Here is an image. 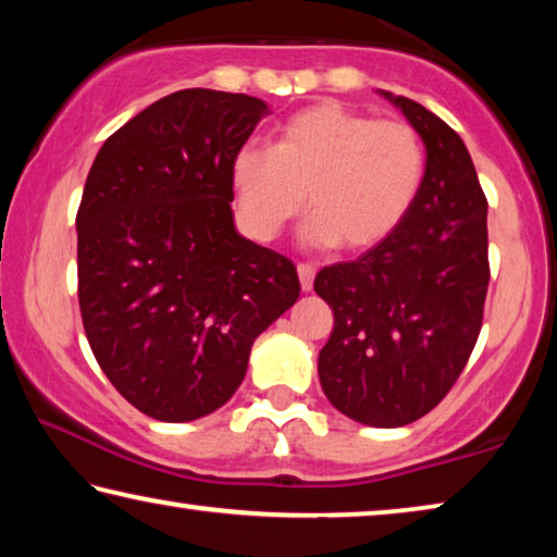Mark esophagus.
Listing matches in <instances>:
<instances>
[{
	"mask_svg": "<svg viewBox=\"0 0 557 557\" xmlns=\"http://www.w3.org/2000/svg\"><path fill=\"white\" fill-rule=\"evenodd\" d=\"M297 275H299L301 292H312V287H314V275H317L314 265H309V262H299V265H297Z\"/></svg>",
	"mask_w": 557,
	"mask_h": 557,
	"instance_id": "1",
	"label": "esophagus"
}]
</instances>
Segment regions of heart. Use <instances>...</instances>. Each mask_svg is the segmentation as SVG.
<instances>
[{"mask_svg": "<svg viewBox=\"0 0 557 557\" xmlns=\"http://www.w3.org/2000/svg\"><path fill=\"white\" fill-rule=\"evenodd\" d=\"M425 145L403 120H373L336 100L280 122L272 147L243 145L231 186L245 233L268 243L305 209L312 248L371 250L400 228L422 191Z\"/></svg>", "mask_w": 557, "mask_h": 557, "instance_id": "obj_1", "label": "heart"}]
</instances>
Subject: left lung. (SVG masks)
Masks as SVG:
<instances>
[{
    "label": "left lung",
    "instance_id": "8db88e82",
    "mask_svg": "<svg viewBox=\"0 0 557 557\" xmlns=\"http://www.w3.org/2000/svg\"><path fill=\"white\" fill-rule=\"evenodd\" d=\"M379 92L418 129L425 184L391 238L317 275V295L334 312L319 381L346 418L403 428L445 398L476 344L488 287L486 199L445 120Z\"/></svg>",
    "mask_w": 557,
    "mask_h": 557
}]
</instances>
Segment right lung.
Listing matches in <instances>:
<instances>
[{
    "label": "right lung",
    "mask_w": 557,
    "mask_h": 557,
    "mask_svg": "<svg viewBox=\"0 0 557 557\" xmlns=\"http://www.w3.org/2000/svg\"><path fill=\"white\" fill-rule=\"evenodd\" d=\"M268 102L188 88L106 139L78 231V301L102 373L137 410L191 422L233 398L252 342L295 305L280 252L235 231L233 154Z\"/></svg>",
    "instance_id": "obj_1"
}]
</instances>
